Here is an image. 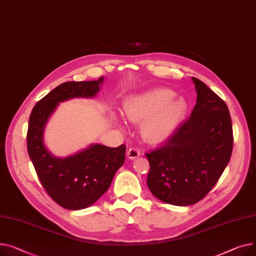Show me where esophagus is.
<instances>
[{"mask_svg":"<svg viewBox=\"0 0 256 256\" xmlns=\"http://www.w3.org/2000/svg\"><path fill=\"white\" fill-rule=\"evenodd\" d=\"M140 155V152L138 151V148H129L128 152H127V157L131 160L138 158Z\"/></svg>","mask_w":256,"mask_h":256,"instance_id":"1","label":"esophagus"}]
</instances>
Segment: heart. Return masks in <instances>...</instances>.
<instances>
[{
    "instance_id": "b5f03b06",
    "label": "heart",
    "mask_w": 256,
    "mask_h": 256,
    "mask_svg": "<svg viewBox=\"0 0 256 256\" xmlns=\"http://www.w3.org/2000/svg\"><path fill=\"white\" fill-rule=\"evenodd\" d=\"M176 95L172 90L159 88L124 99L123 114L132 123H140V136L146 144L157 146L166 142L184 123L189 102ZM112 118L118 122L116 114Z\"/></svg>"
}]
</instances>
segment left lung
<instances>
[{"mask_svg": "<svg viewBox=\"0 0 256 256\" xmlns=\"http://www.w3.org/2000/svg\"><path fill=\"white\" fill-rule=\"evenodd\" d=\"M190 118L162 146L146 154L148 187L155 198L174 206L202 200L217 183L232 152V125L225 102L198 78Z\"/></svg>", "mask_w": 256, "mask_h": 256, "instance_id": "obj_1", "label": "left lung"}]
</instances>
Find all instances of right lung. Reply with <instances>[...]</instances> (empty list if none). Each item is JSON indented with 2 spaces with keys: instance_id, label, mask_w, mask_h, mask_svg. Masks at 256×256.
Instances as JSON below:
<instances>
[{
  "instance_id": "right-lung-1",
  "label": "right lung",
  "mask_w": 256,
  "mask_h": 256,
  "mask_svg": "<svg viewBox=\"0 0 256 256\" xmlns=\"http://www.w3.org/2000/svg\"><path fill=\"white\" fill-rule=\"evenodd\" d=\"M104 78L91 82H67L58 86L34 106L28 120V152L41 184L61 206L86 208L106 192L116 170L125 161L126 148L92 144L67 157H56L45 146L44 131L61 102L73 98H94Z\"/></svg>"
}]
</instances>
